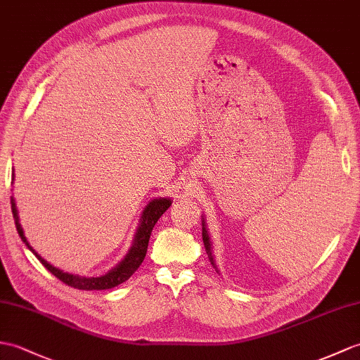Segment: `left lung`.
<instances>
[{
  "label": "left lung",
  "instance_id": "left-lung-1",
  "mask_svg": "<svg viewBox=\"0 0 360 360\" xmlns=\"http://www.w3.org/2000/svg\"><path fill=\"white\" fill-rule=\"evenodd\" d=\"M202 224H204V221H202ZM202 239H204V245H205V250H207V255H208V257H210V262H212V265H214L213 256H212V248H210V239H208V235H207L205 224H204V227H202ZM214 269H216V266H214Z\"/></svg>",
  "mask_w": 360,
  "mask_h": 360
}]
</instances>
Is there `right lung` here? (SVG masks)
Here are the masks:
<instances>
[{"label": "right lung", "instance_id": "1", "mask_svg": "<svg viewBox=\"0 0 360 360\" xmlns=\"http://www.w3.org/2000/svg\"><path fill=\"white\" fill-rule=\"evenodd\" d=\"M11 202H12V213H13V218H15L16 231H18V235L21 236L22 242H26V245L32 250L26 236H24L21 225L18 222V213H16L13 199L11 200ZM170 205H172L170 199H155L146 207L144 214H142V219H141V225H139L138 233H136V238H135V244H133V247L130 248L129 255L125 256L124 261L116 265L115 269H112L104 276H99V278H82V276L64 273L61 270L55 269V266L50 265L47 261H44L43 257L35 253V250H32V252L35 253V256L39 259V262L43 264L46 269L53 276H56L58 279L64 282L65 285L78 288V290H87V291L89 290L90 291L91 290H108V288L118 287L120 283L127 281L130 276L139 269V265L142 264V261H144V257H146L147 247H148V239H150V235H152V230L155 227V224L158 222V219L161 218V216L165 213V210Z\"/></svg>", "mask_w": 360, "mask_h": 360}]
</instances>
